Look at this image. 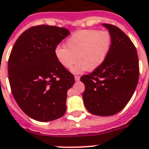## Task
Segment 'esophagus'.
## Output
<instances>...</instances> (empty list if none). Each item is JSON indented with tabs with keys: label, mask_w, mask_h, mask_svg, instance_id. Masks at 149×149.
Masks as SVG:
<instances>
[{
	"label": "esophagus",
	"mask_w": 149,
	"mask_h": 149,
	"mask_svg": "<svg viewBox=\"0 0 149 149\" xmlns=\"http://www.w3.org/2000/svg\"><path fill=\"white\" fill-rule=\"evenodd\" d=\"M74 80H75V81H80L79 76H75V77H74Z\"/></svg>",
	"instance_id": "34e87169"
}]
</instances>
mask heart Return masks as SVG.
<instances>
[{
    "label": "heart",
    "instance_id": "obj_1",
    "mask_svg": "<svg viewBox=\"0 0 149 149\" xmlns=\"http://www.w3.org/2000/svg\"><path fill=\"white\" fill-rule=\"evenodd\" d=\"M65 47L58 46L55 56L63 67L72 68L73 74H81L88 70L93 72L100 68L107 58L111 47V37L108 31L82 30L68 38Z\"/></svg>",
    "mask_w": 149,
    "mask_h": 149
}]
</instances>
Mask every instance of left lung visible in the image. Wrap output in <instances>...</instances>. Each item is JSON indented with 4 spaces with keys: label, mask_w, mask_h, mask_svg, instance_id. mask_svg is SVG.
Masks as SVG:
<instances>
[{
    "label": "left lung",
    "mask_w": 149,
    "mask_h": 149,
    "mask_svg": "<svg viewBox=\"0 0 149 149\" xmlns=\"http://www.w3.org/2000/svg\"><path fill=\"white\" fill-rule=\"evenodd\" d=\"M111 37V47L103 64L81 81L84 84L83 100L90 113L111 116L130 100L138 84L139 70L136 49L119 28L102 24Z\"/></svg>",
    "instance_id": "8db88e82"
}]
</instances>
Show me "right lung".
I'll use <instances>...</instances> for the list:
<instances>
[{"mask_svg":"<svg viewBox=\"0 0 149 149\" xmlns=\"http://www.w3.org/2000/svg\"><path fill=\"white\" fill-rule=\"evenodd\" d=\"M70 35L65 28L37 25L16 40L8 61L9 82L20 109L35 120L47 122L66 111L72 74L58 62L55 49Z\"/></svg>","mask_w":149,"mask_h":149,"instance_id":"add662e5","label":"right lung"}]
</instances>
